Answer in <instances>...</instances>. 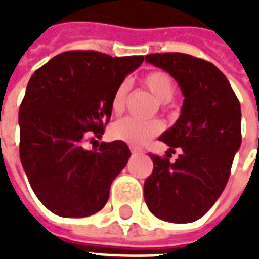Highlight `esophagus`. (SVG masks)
Returning a JSON list of instances; mask_svg holds the SVG:
<instances>
[{
    "mask_svg": "<svg viewBox=\"0 0 259 259\" xmlns=\"http://www.w3.org/2000/svg\"><path fill=\"white\" fill-rule=\"evenodd\" d=\"M130 151H132V154H140L141 148H139V147H135V146H130Z\"/></svg>",
    "mask_w": 259,
    "mask_h": 259,
    "instance_id": "esophagus-1",
    "label": "esophagus"
}]
</instances>
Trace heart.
Returning <instances> with one entry per match:
<instances>
[{
    "instance_id": "obj_1",
    "label": "heart",
    "mask_w": 259,
    "mask_h": 259,
    "mask_svg": "<svg viewBox=\"0 0 259 259\" xmlns=\"http://www.w3.org/2000/svg\"><path fill=\"white\" fill-rule=\"evenodd\" d=\"M143 84L158 101L165 107L169 101L174 100L176 94V84L172 76L162 70H155L148 73L143 79ZM129 81H122L115 89L111 100V109L115 115H120L124 111L127 96H129ZM163 129L162 122L157 119L140 120L136 118H123L111 124L109 136L115 140L124 141L132 146H143L144 143L161 133Z\"/></svg>"
}]
</instances>
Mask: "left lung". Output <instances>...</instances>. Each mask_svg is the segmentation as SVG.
Here are the masks:
<instances>
[{"label": "left lung", "instance_id": "left-lung-1", "mask_svg": "<svg viewBox=\"0 0 259 259\" xmlns=\"http://www.w3.org/2000/svg\"><path fill=\"white\" fill-rule=\"evenodd\" d=\"M174 77L185 96L176 123L159 140L166 157L150 154L152 174L144 182L148 209L159 219L189 223L209 211L222 194L241 144V109L226 76L211 62L182 53L146 55ZM176 148L181 155L168 161Z\"/></svg>", "mask_w": 259, "mask_h": 259}]
</instances>
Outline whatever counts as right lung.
Returning <instances> with one entry per match:
<instances>
[{
    "label": "right lung",
    "instance_id": "obj_1",
    "mask_svg": "<svg viewBox=\"0 0 259 259\" xmlns=\"http://www.w3.org/2000/svg\"><path fill=\"white\" fill-rule=\"evenodd\" d=\"M143 61L141 55L66 51L29 80L19 108L20 162L37 198L55 215L89 217L107 204L129 147L115 140L85 150L83 143L104 135L113 91Z\"/></svg>",
    "mask_w": 259,
    "mask_h": 259
}]
</instances>
